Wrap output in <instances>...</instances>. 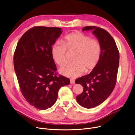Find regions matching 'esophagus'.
<instances>
[{
    "mask_svg": "<svg viewBox=\"0 0 135 135\" xmlns=\"http://www.w3.org/2000/svg\"><path fill=\"white\" fill-rule=\"evenodd\" d=\"M70 83L71 84H75V80L73 79H70Z\"/></svg>",
    "mask_w": 135,
    "mask_h": 135,
    "instance_id": "esophagus-1",
    "label": "esophagus"
}]
</instances>
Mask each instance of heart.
<instances>
[{
  "mask_svg": "<svg viewBox=\"0 0 135 135\" xmlns=\"http://www.w3.org/2000/svg\"><path fill=\"white\" fill-rule=\"evenodd\" d=\"M73 52V63L61 67L62 75L76 78L84 71L89 72L98 65L102 54L101 45L97 40L91 39L89 35L81 32L70 34L62 42L55 43L51 47V55L56 63L63 66L67 62V52Z\"/></svg>",
  "mask_w": 135,
  "mask_h": 135,
  "instance_id": "1",
  "label": "heart"
}]
</instances>
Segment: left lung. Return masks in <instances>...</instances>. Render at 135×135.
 I'll return each instance as SVG.
<instances>
[{
	"label": "left lung",
	"instance_id": "obj_1",
	"mask_svg": "<svg viewBox=\"0 0 135 135\" xmlns=\"http://www.w3.org/2000/svg\"><path fill=\"white\" fill-rule=\"evenodd\" d=\"M91 31L101 45L102 54L97 66L88 75L75 80L83 86V93L76 96L81 106L93 108L101 104L114 89L119 63V53L110 34L101 28L86 26L82 31Z\"/></svg>",
	"mask_w": 135,
	"mask_h": 135
}]
</instances>
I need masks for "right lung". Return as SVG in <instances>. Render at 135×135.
Returning a JSON list of instances; mask_svg holds the SVG:
<instances>
[{
	"label": "right lung",
	"instance_id": "right-lung-1",
	"mask_svg": "<svg viewBox=\"0 0 135 135\" xmlns=\"http://www.w3.org/2000/svg\"><path fill=\"white\" fill-rule=\"evenodd\" d=\"M56 27H35L18 41L13 65L21 93L37 109L45 110L55 104L59 89L70 84L69 79L56 76L51 47L61 33Z\"/></svg>",
	"mask_w": 135,
	"mask_h": 135
}]
</instances>
